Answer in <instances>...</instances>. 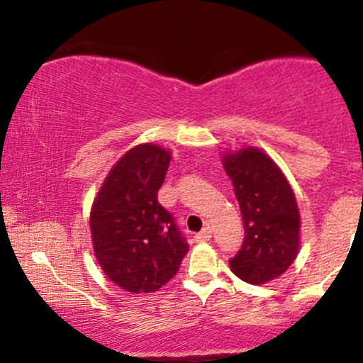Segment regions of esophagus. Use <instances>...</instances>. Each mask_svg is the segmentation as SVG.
<instances>
[{"mask_svg":"<svg viewBox=\"0 0 363 363\" xmlns=\"http://www.w3.org/2000/svg\"><path fill=\"white\" fill-rule=\"evenodd\" d=\"M194 239L198 240V242H208V240L211 239V228L205 227L201 232H199V234H196Z\"/></svg>","mask_w":363,"mask_h":363,"instance_id":"34e87169","label":"esophagus"}]
</instances>
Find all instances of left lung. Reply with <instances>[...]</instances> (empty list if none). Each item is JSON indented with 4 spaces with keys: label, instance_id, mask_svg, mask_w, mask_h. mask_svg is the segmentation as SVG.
<instances>
[{
    "label": "left lung",
    "instance_id": "left-lung-1",
    "mask_svg": "<svg viewBox=\"0 0 363 363\" xmlns=\"http://www.w3.org/2000/svg\"><path fill=\"white\" fill-rule=\"evenodd\" d=\"M222 164L234 184L245 237L230 259L240 280L261 285L289 269L301 249V215L289 179L261 148L223 153Z\"/></svg>",
    "mask_w": 363,
    "mask_h": 363
}]
</instances>
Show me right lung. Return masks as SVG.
<instances>
[{
	"mask_svg": "<svg viewBox=\"0 0 363 363\" xmlns=\"http://www.w3.org/2000/svg\"><path fill=\"white\" fill-rule=\"evenodd\" d=\"M170 150L141 143L109 170L90 211L91 244L112 283L129 294H150L179 272L189 245L157 194Z\"/></svg>",
	"mask_w": 363,
	"mask_h": 363,
	"instance_id": "1",
	"label": "right lung"
}]
</instances>
